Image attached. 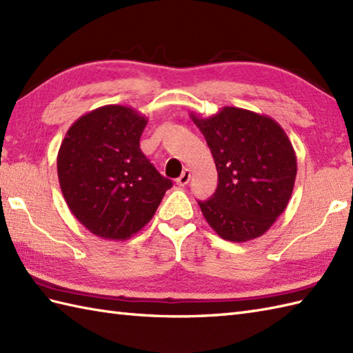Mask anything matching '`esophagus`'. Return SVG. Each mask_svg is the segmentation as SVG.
I'll return each instance as SVG.
<instances>
[{"instance_id":"34e87169","label":"esophagus","mask_w":353,"mask_h":353,"mask_svg":"<svg viewBox=\"0 0 353 353\" xmlns=\"http://www.w3.org/2000/svg\"><path fill=\"white\" fill-rule=\"evenodd\" d=\"M190 179H191V171L186 168V170H183V172H182V176L177 179V185H181V186H185V185H188V182H190Z\"/></svg>"}]
</instances>
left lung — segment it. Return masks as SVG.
Returning a JSON list of instances; mask_svg holds the SVG:
<instances>
[{
    "label": "left lung",
    "instance_id": "left-lung-1",
    "mask_svg": "<svg viewBox=\"0 0 353 353\" xmlns=\"http://www.w3.org/2000/svg\"><path fill=\"white\" fill-rule=\"evenodd\" d=\"M191 119L219 171L214 196L199 201L208 224L232 243L264 235L294 188L297 159L287 133L273 118L230 106L209 118L191 114Z\"/></svg>",
    "mask_w": 353,
    "mask_h": 353
}]
</instances>
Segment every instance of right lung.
Wrapping results in <instances>:
<instances>
[{
	"instance_id": "1",
	"label": "right lung",
	"mask_w": 353,
	"mask_h": 353,
	"mask_svg": "<svg viewBox=\"0 0 353 353\" xmlns=\"http://www.w3.org/2000/svg\"><path fill=\"white\" fill-rule=\"evenodd\" d=\"M148 119L108 104L81 115L59 148L57 176L74 216L103 239L124 241L152 220L172 186L139 148Z\"/></svg>"
}]
</instances>
